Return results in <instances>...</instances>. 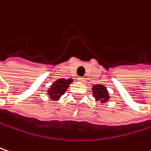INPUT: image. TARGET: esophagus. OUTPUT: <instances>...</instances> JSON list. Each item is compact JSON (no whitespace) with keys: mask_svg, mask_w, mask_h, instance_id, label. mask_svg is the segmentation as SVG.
Wrapping results in <instances>:
<instances>
[{"mask_svg":"<svg viewBox=\"0 0 151 151\" xmlns=\"http://www.w3.org/2000/svg\"><path fill=\"white\" fill-rule=\"evenodd\" d=\"M78 82H80V83H83V82H84V78H83V77H79V78H78Z\"/></svg>","mask_w":151,"mask_h":151,"instance_id":"1","label":"esophagus"}]
</instances>
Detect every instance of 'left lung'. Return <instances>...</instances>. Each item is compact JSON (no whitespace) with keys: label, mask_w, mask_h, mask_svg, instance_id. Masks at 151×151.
Masks as SVG:
<instances>
[{"label":"left lung","mask_w":151,"mask_h":151,"mask_svg":"<svg viewBox=\"0 0 151 151\" xmlns=\"http://www.w3.org/2000/svg\"><path fill=\"white\" fill-rule=\"evenodd\" d=\"M91 90L96 101H99L101 103H105L110 99L107 87L103 84H95L92 86Z\"/></svg>","instance_id":"obj_1"}]
</instances>
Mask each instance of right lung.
I'll return each instance as SVG.
<instances>
[{
  "label": "right lung",
  "mask_w": 151,
  "mask_h": 151,
  "mask_svg": "<svg viewBox=\"0 0 151 151\" xmlns=\"http://www.w3.org/2000/svg\"><path fill=\"white\" fill-rule=\"evenodd\" d=\"M73 82V79L72 78H60L55 81L53 84L50 85L47 92L49 95V98L52 101H57L60 98L62 95H64L69 85Z\"/></svg>",
  "instance_id": "1"
}]
</instances>
